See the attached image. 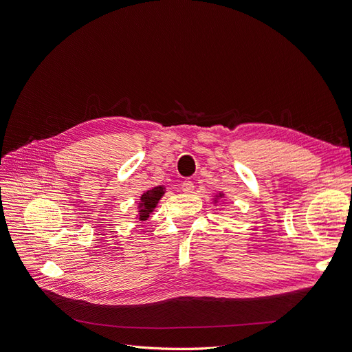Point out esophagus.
Returning <instances> with one entry per match:
<instances>
[{"mask_svg": "<svg viewBox=\"0 0 352 352\" xmlns=\"http://www.w3.org/2000/svg\"><path fill=\"white\" fill-rule=\"evenodd\" d=\"M182 190L185 192V193H193V190H195L193 182H192V180H189V179L183 180V183H182Z\"/></svg>", "mask_w": 352, "mask_h": 352, "instance_id": "esophagus-1", "label": "esophagus"}]
</instances>
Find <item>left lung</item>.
<instances>
[{"mask_svg":"<svg viewBox=\"0 0 352 352\" xmlns=\"http://www.w3.org/2000/svg\"><path fill=\"white\" fill-rule=\"evenodd\" d=\"M223 196H225L223 193H219V195H216V197L213 199V202H214V204H217V199H222Z\"/></svg>","mask_w":352,"mask_h":352,"instance_id":"left-lung-1","label":"left lung"}]
</instances>
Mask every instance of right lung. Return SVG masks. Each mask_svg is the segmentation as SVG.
Masks as SVG:
<instances>
[{"label":"right lung","instance_id":"obj_1","mask_svg":"<svg viewBox=\"0 0 352 352\" xmlns=\"http://www.w3.org/2000/svg\"><path fill=\"white\" fill-rule=\"evenodd\" d=\"M164 186H156V188H153V189H150V190H146L142 196H140V200H139V205H138V212H139V214H138V219L139 221H147V217H148V214L152 213L155 209H156V206H157V204H159V200L162 199V196L164 195Z\"/></svg>","mask_w":352,"mask_h":352}]
</instances>
